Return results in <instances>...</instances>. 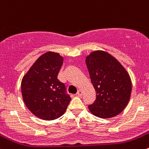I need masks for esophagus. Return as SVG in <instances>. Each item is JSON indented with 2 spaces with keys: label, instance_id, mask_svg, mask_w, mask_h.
I'll return each mask as SVG.
<instances>
[{
  "label": "esophagus",
  "instance_id": "esophagus-1",
  "mask_svg": "<svg viewBox=\"0 0 149 149\" xmlns=\"http://www.w3.org/2000/svg\"><path fill=\"white\" fill-rule=\"evenodd\" d=\"M82 94H83V92H82V91H81V90H79V91H77V95L78 96H82Z\"/></svg>",
  "mask_w": 149,
  "mask_h": 149
}]
</instances>
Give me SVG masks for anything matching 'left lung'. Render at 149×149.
Listing matches in <instances>:
<instances>
[{
	"label": "left lung",
	"mask_w": 149,
	"mask_h": 149,
	"mask_svg": "<svg viewBox=\"0 0 149 149\" xmlns=\"http://www.w3.org/2000/svg\"><path fill=\"white\" fill-rule=\"evenodd\" d=\"M85 63L96 92L95 101L88 106L90 111L101 118L118 115L127 105L132 91L127 70L114 56L104 51L90 54Z\"/></svg>",
	"instance_id": "1"
}]
</instances>
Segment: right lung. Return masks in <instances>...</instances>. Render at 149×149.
Returning <instances> with one entry per match:
<instances>
[{
  "instance_id": "add662e5",
  "label": "right lung",
  "mask_w": 149,
  "mask_h": 149,
  "mask_svg": "<svg viewBox=\"0 0 149 149\" xmlns=\"http://www.w3.org/2000/svg\"><path fill=\"white\" fill-rule=\"evenodd\" d=\"M64 58L48 51L39 57L22 79L23 101L35 116L54 120L64 114L71 101L65 85L57 79Z\"/></svg>"
}]
</instances>
